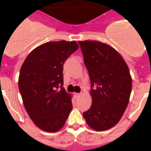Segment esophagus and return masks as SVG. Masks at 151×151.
I'll return each mask as SVG.
<instances>
[{
	"label": "esophagus",
	"mask_w": 151,
	"mask_h": 151,
	"mask_svg": "<svg viewBox=\"0 0 151 151\" xmlns=\"http://www.w3.org/2000/svg\"><path fill=\"white\" fill-rule=\"evenodd\" d=\"M81 95H82V93H76L75 96H76V98H78V97L81 96Z\"/></svg>",
	"instance_id": "obj_1"
}]
</instances>
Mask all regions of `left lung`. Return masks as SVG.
<instances>
[{
	"label": "left lung",
	"instance_id": "left-lung-1",
	"mask_svg": "<svg viewBox=\"0 0 151 151\" xmlns=\"http://www.w3.org/2000/svg\"><path fill=\"white\" fill-rule=\"evenodd\" d=\"M91 82L90 109L83 113L89 127L103 131L113 127L125 112L132 89L127 65L117 51L97 41H79Z\"/></svg>",
	"mask_w": 151,
	"mask_h": 151
}]
</instances>
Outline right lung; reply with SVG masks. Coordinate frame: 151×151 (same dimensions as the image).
Returning <instances> with one entry per match:
<instances>
[{
  "instance_id": "right-lung-1",
  "label": "right lung",
  "mask_w": 151,
  "mask_h": 151,
  "mask_svg": "<svg viewBox=\"0 0 151 151\" xmlns=\"http://www.w3.org/2000/svg\"><path fill=\"white\" fill-rule=\"evenodd\" d=\"M78 48L76 41L48 42L30 52L22 65L18 87L28 116L46 132L63 127L73 109L63 86V64Z\"/></svg>"
}]
</instances>
